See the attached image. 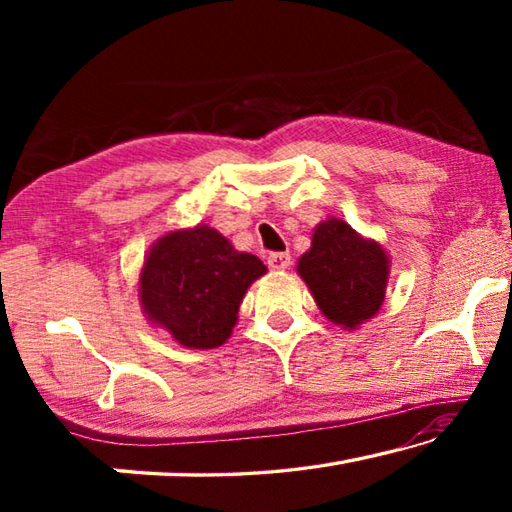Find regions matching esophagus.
<instances>
[{
  "label": "esophagus",
  "mask_w": 512,
  "mask_h": 512,
  "mask_svg": "<svg viewBox=\"0 0 512 512\" xmlns=\"http://www.w3.org/2000/svg\"><path fill=\"white\" fill-rule=\"evenodd\" d=\"M268 266L273 271H284V268L291 266V255L289 253H271L268 255Z\"/></svg>",
  "instance_id": "1"
}]
</instances>
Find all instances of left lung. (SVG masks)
<instances>
[{"mask_svg": "<svg viewBox=\"0 0 512 512\" xmlns=\"http://www.w3.org/2000/svg\"><path fill=\"white\" fill-rule=\"evenodd\" d=\"M298 273L332 323L357 327L384 302L388 257L377 241L361 239L348 223L329 219L314 230Z\"/></svg>", "mask_w": 512, "mask_h": 512, "instance_id": "left-lung-1", "label": "left lung"}]
</instances>
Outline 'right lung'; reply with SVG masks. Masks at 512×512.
Masks as SVG:
<instances>
[{
	"label": "right lung",
	"instance_id": "obj_1",
	"mask_svg": "<svg viewBox=\"0 0 512 512\" xmlns=\"http://www.w3.org/2000/svg\"><path fill=\"white\" fill-rule=\"evenodd\" d=\"M264 273L262 259L237 253L207 225L169 232L144 262L142 307L187 348H219L232 334L246 289Z\"/></svg>",
	"mask_w": 512,
	"mask_h": 512
}]
</instances>
